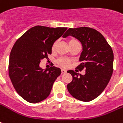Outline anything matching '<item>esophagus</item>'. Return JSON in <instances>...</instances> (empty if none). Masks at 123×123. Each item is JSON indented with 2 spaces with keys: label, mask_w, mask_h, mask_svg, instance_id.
Listing matches in <instances>:
<instances>
[{
  "label": "esophagus",
  "mask_w": 123,
  "mask_h": 123,
  "mask_svg": "<svg viewBox=\"0 0 123 123\" xmlns=\"http://www.w3.org/2000/svg\"><path fill=\"white\" fill-rule=\"evenodd\" d=\"M61 72L62 73H66V70H65L64 69H61Z\"/></svg>",
  "instance_id": "obj_1"
}]
</instances>
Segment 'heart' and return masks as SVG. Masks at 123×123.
Listing matches in <instances>:
<instances>
[{
	"label": "heart",
	"instance_id": "heart-1",
	"mask_svg": "<svg viewBox=\"0 0 123 123\" xmlns=\"http://www.w3.org/2000/svg\"><path fill=\"white\" fill-rule=\"evenodd\" d=\"M79 42L77 39H76L75 38H70V39L68 40V44H71L72 43H74ZM56 44H57V42H54L52 45V50L54 51L55 49ZM57 62L60 66L63 68H68L70 65V63H71V60H69V59H67L66 57H61L59 58V59L57 61Z\"/></svg>",
	"mask_w": 123,
	"mask_h": 123
}]
</instances>
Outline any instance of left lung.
Masks as SVG:
<instances>
[{
	"label": "left lung",
	"instance_id": "left-lung-1",
	"mask_svg": "<svg viewBox=\"0 0 123 123\" xmlns=\"http://www.w3.org/2000/svg\"><path fill=\"white\" fill-rule=\"evenodd\" d=\"M68 36L75 37L82 43L83 51L79 59L81 63L77 68L80 71L85 69L86 74L68 71L73 77L67 85L68 90L76 99L92 101L101 94L111 80L114 66L112 49L103 35L92 28H69L63 37Z\"/></svg>",
	"mask_w": 123,
	"mask_h": 123
}]
</instances>
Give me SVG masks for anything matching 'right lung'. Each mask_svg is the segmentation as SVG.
Listing matches in <instances>:
<instances>
[{
	"mask_svg": "<svg viewBox=\"0 0 123 123\" xmlns=\"http://www.w3.org/2000/svg\"><path fill=\"white\" fill-rule=\"evenodd\" d=\"M66 27H32L17 39L11 51L9 76L17 93L25 100L36 103L50 94L61 70L51 66L43 70L41 60L52 54V45L66 31Z\"/></svg>",
	"mask_w": 123,
	"mask_h": 123,
	"instance_id": "1",
	"label": "right lung"
}]
</instances>
